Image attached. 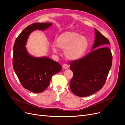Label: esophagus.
I'll list each match as a JSON object with an SVG mask.
<instances>
[{
    "mask_svg": "<svg viewBox=\"0 0 125 125\" xmlns=\"http://www.w3.org/2000/svg\"><path fill=\"white\" fill-rule=\"evenodd\" d=\"M62 67H63V68L64 69H67L69 66H68V65L67 64H64Z\"/></svg>",
    "mask_w": 125,
    "mask_h": 125,
    "instance_id": "esophagus-1",
    "label": "esophagus"
}]
</instances>
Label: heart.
<instances>
[{
  "mask_svg": "<svg viewBox=\"0 0 125 125\" xmlns=\"http://www.w3.org/2000/svg\"><path fill=\"white\" fill-rule=\"evenodd\" d=\"M55 44L57 47L63 49V54L68 60H76L82 57L89 46L88 38L81 35L76 31L65 32L56 39ZM54 52H57L55 45L52 47Z\"/></svg>",
  "mask_w": 125,
  "mask_h": 125,
  "instance_id": "obj_1",
  "label": "heart"
}]
</instances>
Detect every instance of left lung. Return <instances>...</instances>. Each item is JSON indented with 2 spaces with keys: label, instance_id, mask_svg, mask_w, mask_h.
<instances>
[{
  "label": "left lung",
  "instance_id": "1",
  "mask_svg": "<svg viewBox=\"0 0 125 125\" xmlns=\"http://www.w3.org/2000/svg\"><path fill=\"white\" fill-rule=\"evenodd\" d=\"M94 44L89 54L70 62L73 76L70 83L71 91L76 96L87 97L102 88L112 65L113 56L108 39L95 29Z\"/></svg>",
  "mask_w": 125,
  "mask_h": 125
}]
</instances>
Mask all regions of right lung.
<instances>
[{"mask_svg": "<svg viewBox=\"0 0 125 125\" xmlns=\"http://www.w3.org/2000/svg\"><path fill=\"white\" fill-rule=\"evenodd\" d=\"M50 23H34L27 26L16 39L13 48L12 65L22 86L32 92L41 93L49 86L52 77L60 72L62 66L47 57L36 58L30 55L25 45L30 33L44 30Z\"/></svg>", "mask_w": 125, "mask_h": 125, "instance_id": "1", "label": "right lung"}]
</instances>
